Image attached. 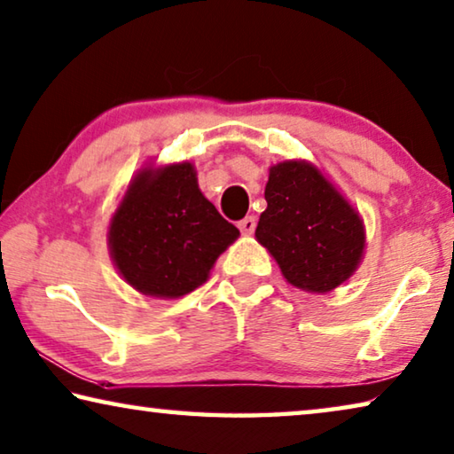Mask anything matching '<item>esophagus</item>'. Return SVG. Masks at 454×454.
<instances>
[{"label":"esophagus","mask_w":454,"mask_h":454,"mask_svg":"<svg viewBox=\"0 0 454 454\" xmlns=\"http://www.w3.org/2000/svg\"><path fill=\"white\" fill-rule=\"evenodd\" d=\"M239 228H240V232L244 236H250L256 228V218H254V215H247V218L239 222Z\"/></svg>","instance_id":"1"}]
</instances>
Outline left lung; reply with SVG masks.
I'll use <instances>...</instances> for the list:
<instances>
[{
    "instance_id": "obj_1",
    "label": "left lung",
    "mask_w": 454,
    "mask_h": 454,
    "mask_svg": "<svg viewBox=\"0 0 454 454\" xmlns=\"http://www.w3.org/2000/svg\"><path fill=\"white\" fill-rule=\"evenodd\" d=\"M264 200L256 242L275 258L289 285L329 293L362 264V215L315 163L285 160L270 165Z\"/></svg>"
}]
</instances>
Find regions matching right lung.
I'll return each mask as SVG.
<instances>
[{"label":"right lung","instance_id":"1","mask_svg":"<svg viewBox=\"0 0 454 454\" xmlns=\"http://www.w3.org/2000/svg\"><path fill=\"white\" fill-rule=\"evenodd\" d=\"M239 236L201 193L196 165L149 163L129 182L106 244L114 269L137 293L179 299L206 283Z\"/></svg>","mask_w":454,"mask_h":454}]
</instances>
